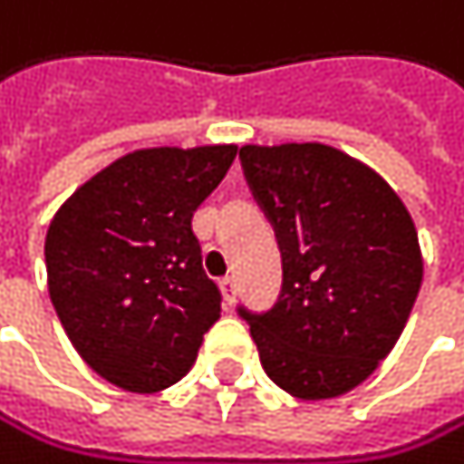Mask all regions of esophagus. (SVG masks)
I'll use <instances>...</instances> for the list:
<instances>
[{
	"label": "esophagus",
	"instance_id": "1",
	"mask_svg": "<svg viewBox=\"0 0 464 464\" xmlns=\"http://www.w3.org/2000/svg\"><path fill=\"white\" fill-rule=\"evenodd\" d=\"M219 289H222L225 303H234V300H237V281L230 278V276H225V278L219 281Z\"/></svg>",
	"mask_w": 464,
	"mask_h": 464
}]
</instances>
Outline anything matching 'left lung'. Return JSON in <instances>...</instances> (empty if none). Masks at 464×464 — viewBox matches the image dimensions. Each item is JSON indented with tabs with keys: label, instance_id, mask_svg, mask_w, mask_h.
Masks as SVG:
<instances>
[{
	"label": "left lung",
	"instance_id": "8db88e82",
	"mask_svg": "<svg viewBox=\"0 0 464 464\" xmlns=\"http://www.w3.org/2000/svg\"><path fill=\"white\" fill-rule=\"evenodd\" d=\"M284 261L278 303L250 323L264 372L303 401L345 395L395 348L423 281L418 230L392 186L348 152L239 150Z\"/></svg>",
	"mask_w": 464,
	"mask_h": 464
}]
</instances>
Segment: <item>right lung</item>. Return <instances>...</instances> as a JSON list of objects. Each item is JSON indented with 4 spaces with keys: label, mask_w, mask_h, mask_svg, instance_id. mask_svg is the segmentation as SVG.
I'll return each mask as SVG.
<instances>
[{
    "label": "right lung",
    "mask_w": 464,
    "mask_h": 464,
    "mask_svg": "<svg viewBox=\"0 0 464 464\" xmlns=\"http://www.w3.org/2000/svg\"><path fill=\"white\" fill-rule=\"evenodd\" d=\"M237 144L147 147L85 180L46 230V286L74 351L119 390L150 395L191 370L219 289L191 230Z\"/></svg>",
    "instance_id": "obj_1"
}]
</instances>
